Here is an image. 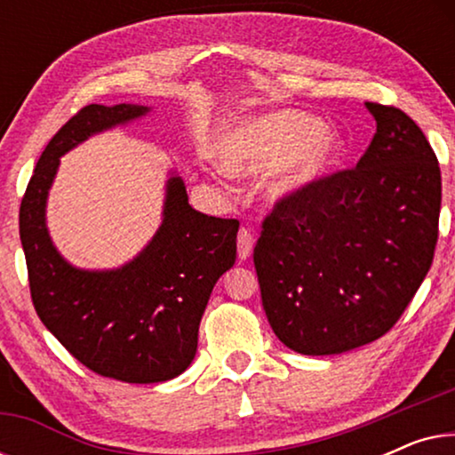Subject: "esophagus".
Wrapping results in <instances>:
<instances>
[{"instance_id":"34e87169","label":"esophagus","mask_w":455,"mask_h":455,"mask_svg":"<svg viewBox=\"0 0 455 455\" xmlns=\"http://www.w3.org/2000/svg\"><path fill=\"white\" fill-rule=\"evenodd\" d=\"M252 246H254V235L248 232V229L242 228L240 234H238V259L240 260L251 259Z\"/></svg>"}]
</instances>
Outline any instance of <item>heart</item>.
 <instances>
[{
  "mask_svg": "<svg viewBox=\"0 0 455 455\" xmlns=\"http://www.w3.org/2000/svg\"><path fill=\"white\" fill-rule=\"evenodd\" d=\"M346 155L344 136L323 128L316 116L283 109L242 122L220 147L221 170L234 178H259L283 165L267 186L271 203H290L331 176Z\"/></svg>",
  "mask_w": 455,
  "mask_h": 455,
  "instance_id": "b5f03b06",
  "label": "heart"
}]
</instances>
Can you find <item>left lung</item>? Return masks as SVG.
Returning <instances> with one entry per match:
<instances>
[{
	"label": "left lung",
	"instance_id": "left-lung-1",
	"mask_svg": "<svg viewBox=\"0 0 455 455\" xmlns=\"http://www.w3.org/2000/svg\"><path fill=\"white\" fill-rule=\"evenodd\" d=\"M364 105L377 132L356 167L275 204L254 246L269 325L307 356L387 333L437 244L441 172L427 136L402 109Z\"/></svg>",
	"mask_w": 455,
	"mask_h": 455
}]
</instances>
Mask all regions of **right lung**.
I'll return each mask as SVG.
<instances>
[{"mask_svg": "<svg viewBox=\"0 0 455 455\" xmlns=\"http://www.w3.org/2000/svg\"><path fill=\"white\" fill-rule=\"evenodd\" d=\"M151 108L91 103L68 120L36 161L20 204V242L36 315L78 363L124 383H161L195 360L198 325L217 279L235 263L238 220L192 209L170 172L161 226L132 260L80 269L47 229V196L60 157L91 136L140 120Z\"/></svg>", "mask_w": 455, "mask_h": 455, "instance_id": "add662e5", "label": "right lung"}]
</instances>
